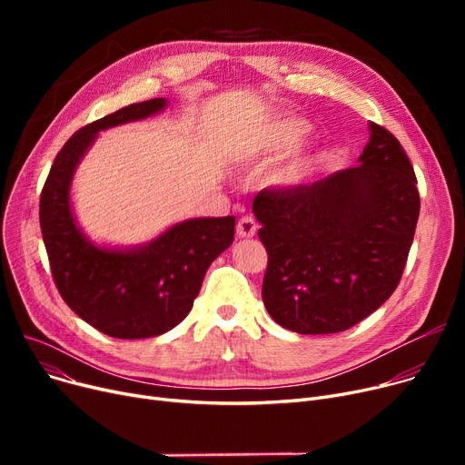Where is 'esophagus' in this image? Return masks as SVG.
Masks as SVG:
<instances>
[{"label": "esophagus", "mask_w": 465, "mask_h": 465, "mask_svg": "<svg viewBox=\"0 0 465 465\" xmlns=\"http://www.w3.org/2000/svg\"><path fill=\"white\" fill-rule=\"evenodd\" d=\"M237 237L241 239H249V237H254L256 232H258V223L252 218V216H242L239 223H237Z\"/></svg>", "instance_id": "obj_1"}]
</instances>
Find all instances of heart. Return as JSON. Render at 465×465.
I'll return each instance as SVG.
<instances>
[{
  "label": "heart",
  "mask_w": 465,
  "mask_h": 465,
  "mask_svg": "<svg viewBox=\"0 0 465 465\" xmlns=\"http://www.w3.org/2000/svg\"><path fill=\"white\" fill-rule=\"evenodd\" d=\"M309 126L298 120H282L267 126L258 137L252 139L249 146V160L258 165H270L272 162L286 156L305 139ZM322 163V154L319 151H303L292 156L282 165L275 167L270 181L277 188H296L311 179L316 169Z\"/></svg>",
  "instance_id": "obj_1"
}]
</instances>
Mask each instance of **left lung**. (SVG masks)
<instances>
[{
	"label": "left lung",
	"instance_id": "left-lung-1",
	"mask_svg": "<svg viewBox=\"0 0 465 465\" xmlns=\"http://www.w3.org/2000/svg\"><path fill=\"white\" fill-rule=\"evenodd\" d=\"M267 251L262 298L272 319L303 335L345 331L377 311L403 275L420 211L400 141L370 122L358 165L252 203Z\"/></svg>",
	"mask_w": 465,
	"mask_h": 465
}]
</instances>
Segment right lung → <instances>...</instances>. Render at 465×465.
Here are the masks:
<instances>
[{
  "label": "right lung",
  "instance_id": "add662e5",
  "mask_svg": "<svg viewBox=\"0 0 465 465\" xmlns=\"http://www.w3.org/2000/svg\"><path fill=\"white\" fill-rule=\"evenodd\" d=\"M165 97L132 104L81 128L62 146L41 192L39 223L56 288L84 322L116 339L154 337L186 319L235 218H190L132 249L97 247L71 209V181L97 134L158 114Z\"/></svg>",
  "mask_w": 465,
  "mask_h": 465
}]
</instances>
